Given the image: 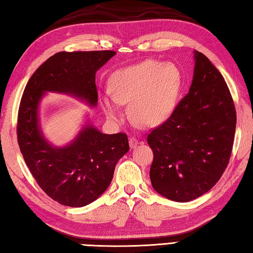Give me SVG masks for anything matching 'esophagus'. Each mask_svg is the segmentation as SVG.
Segmentation results:
<instances>
[{
    "label": "esophagus",
    "instance_id": "34e87169",
    "mask_svg": "<svg viewBox=\"0 0 253 253\" xmlns=\"http://www.w3.org/2000/svg\"><path fill=\"white\" fill-rule=\"evenodd\" d=\"M128 143H130L131 149H134V147H136V145L139 144V140H137L134 136H131L130 139H128Z\"/></svg>",
    "mask_w": 253,
    "mask_h": 253
}]
</instances>
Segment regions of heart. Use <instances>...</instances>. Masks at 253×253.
Returning a JSON list of instances; mask_svg holds the SVG:
<instances>
[{
    "mask_svg": "<svg viewBox=\"0 0 253 253\" xmlns=\"http://www.w3.org/2000/svg\"><path fill=\"white\" fill-rule=\"evenodd\" d=\"M182 85L179 69L173 64L147 59L117 70L102 106L112 120L121 118L120 103H130L132 121L141 126H156L173 113Z\"/></svg>",
    "mask_w": 253,
    "mask_h": 253,
    "instance_id": "1",
    "label": "heart"
}]
</instances>
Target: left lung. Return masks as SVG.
Returning a JSON list of instances; mask_svg holds the SVG:
<instances>
[{
    "label": "left lung",
    "instance_id": "left-lung-1",
    "mask_svg": "<svg viewBox=\"0 0 253 253\" xmlns=\"http://www.w3.org/2000/svg\"><path fill=\"white\" fill-rule=\"evenodd\" d=\"M189 91L170 117L149 133L153 151V188L174 202L202 196L220 179L229 163L237 114L222 75L206 56L194 52Z\"/></svg>",
    "mask_w": 253,
    "mask_h": 253
}]
</instances>
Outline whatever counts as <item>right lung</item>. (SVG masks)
Instances as JSON below:
<instances>
[{
	"label": "right lung",
	"instance_id": "obj_1",
	"mask_svg": "<svg viewBox=\"0 0 253 253\" xmlns=\"http://www.w3.org/2000/svg\"><path fill=\"white\" fill-rule=\"evenodd\" d=\"M113 50L59 51L28 80L17 116V142L33 177L48 196L69 207H84L110 185L118 161L130 150L126 133L103 134L85 126L69 145L55 147L38 125V106L46 91L73 94L90 106L98 102L96 71Z\"/></svg>",
	"mask_w": 253,
	"mask_h": 253
}]
</instances>
